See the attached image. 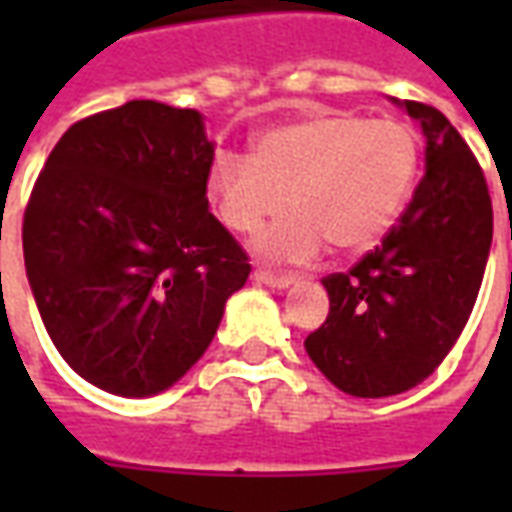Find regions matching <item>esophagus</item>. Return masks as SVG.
I'll return each instance as SVG.
<instances>
[{"instance_id":"1","label":"esophagus","mask_w":512,"mask_h":512,"mask_svg":"<svg viewBox=\"0 0 512 512\" xmlns=\"http://www.w3.org/2000/svg\"><path fill=\"white\" fill-rule=\"evenodd\" d=\"M252 277L257 282H263V285H271V288H288L296 282V277H290V274H279V271H271V268H255V274Z\"/></svg>"}]
</instances>
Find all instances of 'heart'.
<instances>
[{
	"label": "heart",
	"mask_w": 512,
	"mask_h": 512,
	"mask_svg": "<svg viewBox=\"0 0 512 512\" xmlns=\"http://www.w3.org/2000/svg\"><path fill=\"white\" fill-rule=\"evenodd\" d=\"M419 172V134L395 120L323 112L263 131L252 156L222 153L208 169V197L233 233L279 263H307L323 249L354 255L376 246L408 205Z\"/></svg>",
	"instance_id": "b5f03b06"
}]
</instances>
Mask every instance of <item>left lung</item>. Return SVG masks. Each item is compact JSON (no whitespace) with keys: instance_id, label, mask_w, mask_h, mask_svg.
<instances>
[{"instance_id":"1","label":"left lung","mask_w":512,"mask_h":512,"mask_svg":"<svg viewBox=\"0 0 512 512\" xmlns=\"http://www.w3.org/2000/svg\"><path fill=\"white\" fill-rule=\"evenodd\" d=\"M419 120L425 175L384 241L345 274L323 277L329 315L304 340L337 389L400 395L444 362L480 293L494 208L483 167L439 109L403 101Z\"/></svg>"}]
</instances>
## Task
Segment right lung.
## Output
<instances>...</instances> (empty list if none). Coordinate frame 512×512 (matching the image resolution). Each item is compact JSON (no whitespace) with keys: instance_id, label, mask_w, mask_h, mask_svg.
Returning a JSON list of instances; mask_svg holds the SVG:
<instances>
[{"instance_id":"add662e5","label":"right lung","mask_w":512,"mask_h":512,"mask_svg":"<svg viewBox=\"0 0 512 512\" xmlns=\"http://www.w3.org/2000/svg\"><path fill=\"white\" fill-rule=\"evenodd\" d=\"M200 112L128 101L73 123L24 211V263L62 359L98 389L164 392L211 345L249 257L208 211Z\"/></svg>"}]
</instances>
